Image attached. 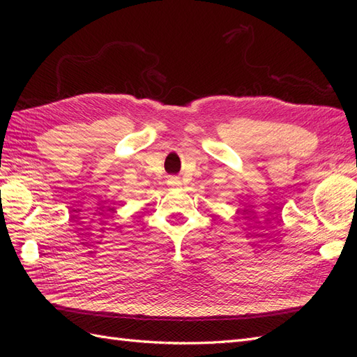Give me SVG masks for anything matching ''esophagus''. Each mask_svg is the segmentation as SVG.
I'll use <instances>...</instances> for the list:
<instances>
[{"label":"esophagus","mask_w":357,"mask_h":357,"mask_svg":"<svg viewBox=\"0 0 357 357\" xmlns=\"http://www.w3.org/2000/svg\"><path fill=\"white\" fill-rule=\"evenodd\" d=\"M167 184L170 187H179L181 185V179L178 176H170L169 181H167Z\"/></svg>","instance_id":"1"}]
</instances>
